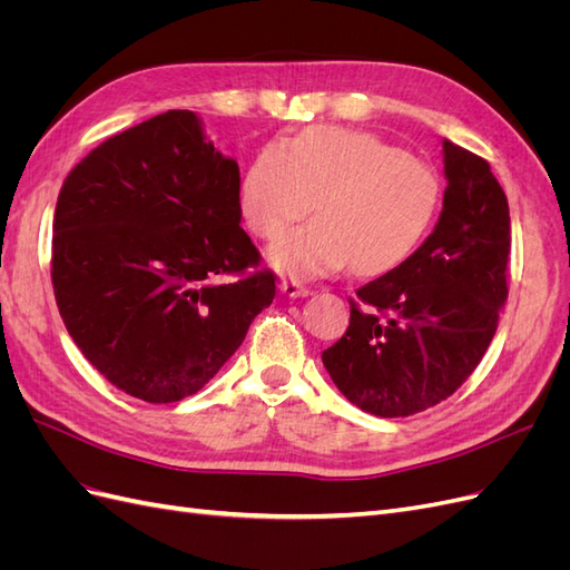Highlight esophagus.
<instances>
[{
    "instance_id": "esophagus-1",
    "label": "esophagus",
    "mask_w": 570,
    "mask_h": 570,
    "mask_svg": "<svg viewBox=\"0 0 570 570\" xmlns=\"http://www.w3.org/2000/svg\"><path fill=\"white\" fill-rule=\"evenodd\" d=\"M281 292L287 297H306L312 289L302 285V283H297V281H281Z\"/></svg>"
}]
</instances>
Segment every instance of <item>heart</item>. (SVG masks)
I'll return each mask as SVG.
<instances>
[{
  "label": "heart",
  "instance_id": "heart-1",
  "mask_svg": "<svg viewBox=\"0 0 570 570\" xmlns=\"http://www.w3.org/2000/svg\"><path fill=\"white\" fill-rule=\"evenodd\" d=\"M440 178L425 161L366 130L314 126L256 154L243 180V216L258 237H278L314 209L318 218L268 249L289 275H321L352 262L381 275L419 249L440 209Z\"/></svg>",
  "mask_w": 570,
  "mask_h": 570
}]
</instances>
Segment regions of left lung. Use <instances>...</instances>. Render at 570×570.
Wrapping results in <instances>:
<instances>
[{
    "instance_id": "left-lung-1",
    "label": "left lung",
    "mask_w": 570,
    "mask_h": 570,
    "mask_svg": "<svg viewBox=\"0 0 570 570\" xmlns=\"http://www.w3.org/2000/svg\"><path fill=\"white\" fill-rule=\"evenodd\" d=\"M435 230L404 264L356 289L350 327L321 358L361 411L400 419L454 394L480 364L509 297V202L490 164L442 142Z\"/></svg>"
}]
</instances>
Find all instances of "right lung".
Here are the masks:
<instances>
[{"mask_svg":"<svg viewBox=\"0 0 570 570\" xmlns=\"http://www.w3.org/2000/svg\"><path fill=\"white\" fill-rule=\"evenodd\" d=\"M237 161L174 109L109 137L66 176L51 285L68 335L149 404L199 392L275 297L239 228Z\"/></svg>","mask_w":570,"mask_h":570,"instance_id":"right-lung-1","label":"right lung"}]
</instances>
